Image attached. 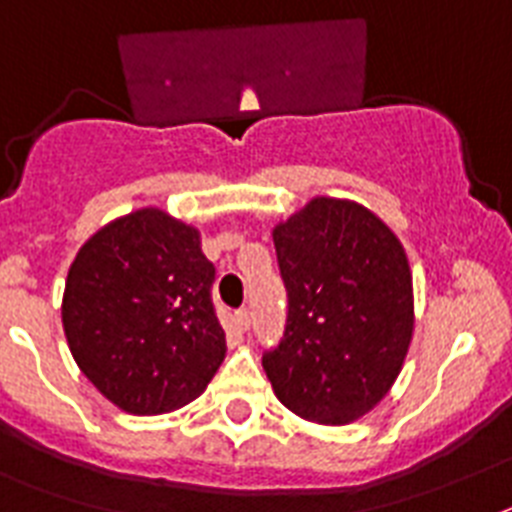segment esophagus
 Here are the masks:
<instances>
[{
  "label": "esophagus",
  "instance_id": "obj_1",
  "mask_svg": "<svg viewBox=\"0 0 512 512\" xmlns=\"http://www.w3.org/2000/svg\"><path fill=\"white\" fill-rule=\"evenodd\" d=\"M249 323H252V318H249V310H239V313H236V326H239V331H242V334H247L249 331Z\"/></svg>",
  "mask_w": 512,
  "mask_h": 512
}]
</instances>
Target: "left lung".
Returning <instances> with one entry per match:
<instances>
[{
    "mask_svg": "<svg viewBox=\"0 0 512 512\" xmlns=\"http://www.w3.org/2000/svg\"><path fill=\"white\" fill-rule=\"evenodd\" d=\"M289 294L284 339L263 355L294 415L347 426L400 376L415 331L413 273L384 220L352 199L313 197L273 226Z\"/></svg>",
    "mask_w": 512,
    "mask_h": 512,
    "instance_id": "1",
    "label": "left lung"
}]
</instances>
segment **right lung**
<instances>
[{
	"label": "right lung",
	"instance_id": "obj_1",
	"mask_svg": "<svg viewBox=\"0 0 512 512\" xmlns=\"http://www.w3.org/2000/svg\"><path fill=\"white\" fill-rule=\"evenodd\" d=\"M213 278L199 228L160 207L120 215L83 242L65 278L62 328L105 400L160 415L205 392L226 357Z\"/></svg>",
	"mask_w": 512,
	"mask_h": 512
}]
</instances>
